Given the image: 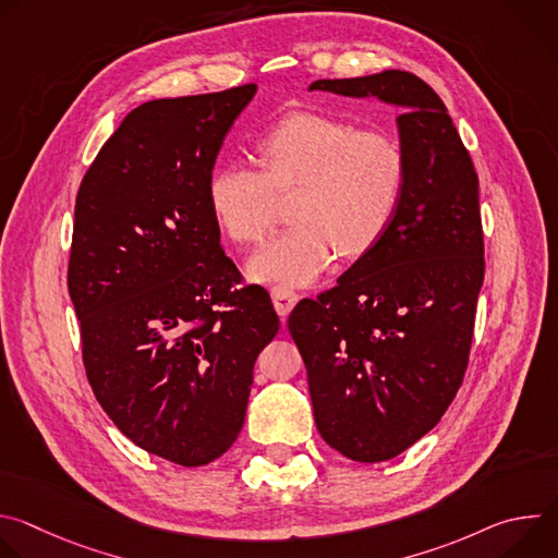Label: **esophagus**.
<instances>
[{"instance_id": "34e87169", "label": "esophagus", "mask_w": 558, "mask_h": 558, "mask_svg": "<svg viewBox=\"0 0 558 558\" xmlns=\"http://www.w3.org/2000/svg\"><path fill=\"white\" fill-rule=\"evenodd\" d=\"M271 298H274V306H276L280 317H287L291 313V308L295 306V302H298V293L289 287H274Z\"/></svg>"}]
</instances>
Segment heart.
Segmentation results:
<instances>
[{
    "instance_id": "obj_1",
    "label": "heart",
    "mask_w": 558,
    "mask_h": 558,
    "mask_svg": "<svg viewBox=\"0 0 558 558\" xmlns=\"http://www.w3.org/2000/svg\"><path fill=\"white\" fill-rule=\"evenodd\" d=\"M263 168L231 158L207 185L209 207L235 243H260L290 196L287 229L250 260L263 282L306 284L340 256L368 252L390 225L407 185L395 136L317 112H293L260 138Z\"/></svg>"
}]
</instances>
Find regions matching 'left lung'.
<instances>
[{
  "label": "left lung",
  "instance_id": "obj_1",
  "mask_svg": "<svg viewBox=\"0 0 558 558\" xmlns=\"http://www.w3.org/2000/svg\"><path fill=\"white\" fill-rule=\"evenodd\" d=\"M308 90L402 106L400 207L338 284L300 300L287 323L323 439L377 463L435 428L463 381L486 274L480 179L444 101L413 72L320 78Z\"/></svg>",
  "mask_w": 558,
  "mask_h": 558
}]
</instances>
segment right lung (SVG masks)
<instances>
[{"label":"right lung","instance_id":"obj_1","mask_svg":"<svg viewBox=\"0 0 558 558\" xmlns=\"http://www.w3.org/2000/svg\"><path fill=\"white\" fill-rule=\"evenodd\" d=\"M254 95L245 84L138 106L76 192L68 291L88 381L130 441L185 468L231 448L280 329L267 289L243 284L222 252L207 198Z\"/></svg>","mask_w":558,"mask_h":558}]
</instances>
